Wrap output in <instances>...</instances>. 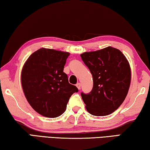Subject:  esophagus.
I'll return each instance as SVG.
<instances>
[{
	"label": "esophagus",
	"mask_w": 150,
	"mask_h": 150,
	"mask_svg": "<svg viewBox=\"0 0 150 150\" xmlns=\"http://www.w3.org/2000/svg\"><path fill=\"white\" fill-rule=\"evenodd\" d=\"M76 86H77V87L78 88V89H81V83H77V85H76Z\"/></svg>",
	"instance_id": "obj_1"
}]
</instances>
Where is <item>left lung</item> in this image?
<instances>
[{
  "mask_svg": "<svg viewBox=\"0 0 150 150\" xmlns=\"http://www.w3.org/2000/svg\"><path fill=\"white\" fill-rule=\"evenodd\" d=\"M93 79L89 93H81L91 115L106 116L120 106L128 94L131 81L130 64L120 50L111 46L81 54Z\"/></svg>",
  "mask_w": 150,
  "mask_h": 150,
  "instance_id": "1",
  "label": "left lung"
}]
</instances>
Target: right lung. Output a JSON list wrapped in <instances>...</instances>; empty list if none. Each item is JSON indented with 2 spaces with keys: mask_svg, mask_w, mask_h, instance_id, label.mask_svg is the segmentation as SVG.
Returning <instances> with one entry per match:
<instances>
[{
  "mask_svg": "<svg viewBox=\"0 0 150 150\" xmlns=\"http://www.w3.org/2000/svg\"><path fill=\"white\" fill-rule=\"evenodd\" d=\"M69 53L41 48L30 55L22 70V89L34 110L45 117L55 118L64 112L73 93L63 68Z\"/></svg>",
  "mask_w": 150,
  "mask_h": 150,
  "instance_id": "add662e5",
  "label": "right lung"
}]
</instances>
